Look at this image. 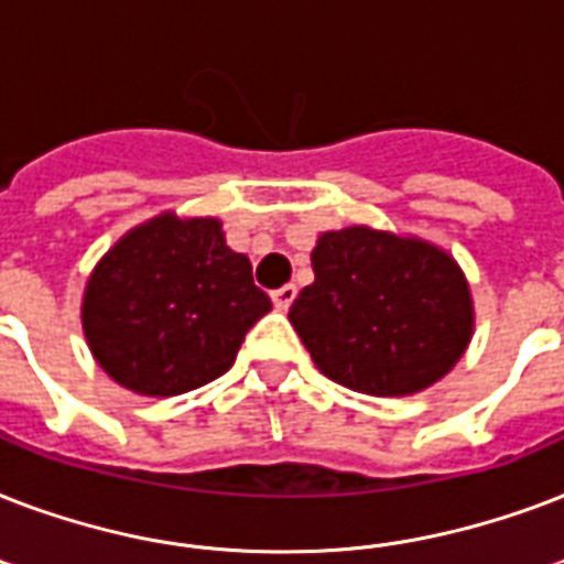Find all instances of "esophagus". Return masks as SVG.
Returning <instances> with one entry per match:
<instances>
[{
  "label": "esophagus",
  "instance_id": "esophagus-1",
  "mask_svg": "<svg viewBox=\"0 0 564 564\" xmlns=\"http://www.w3.org/2000/svg\"><path fill=\"white\" fill-rule=\"evenodd\" d=\"M295 295H299V286H295V283H283V286H278V290L272 292L274 307L286 310L292 301H295Z\"/></svg>",
  "mask_w": 564,
  "mask_h": 564
}]
</instances>
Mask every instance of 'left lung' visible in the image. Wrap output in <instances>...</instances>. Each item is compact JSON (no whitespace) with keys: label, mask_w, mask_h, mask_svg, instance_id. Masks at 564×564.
<instances>
[{"label":"left lung","mask_w":564,"mask_h":564,"mask_svg":"<svg viewBox=\"0 0 564 564\" xmlns=\"http://www.w3.org/2000/svg\"><path fill=\"white\" fill-rule=\"evenodd\" d=\"M313 272L290 322L322 375L354 392H421L454 369L471 339L459 265L421 239L330 230L313 248Z\"/></svg>","instance_id":"8db88e82"}]
</instances>
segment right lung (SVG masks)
Here are the masks:
<instances>
[{
  "mask_svg": "<svg viewBox=\"0 0 564 564\" xmlns=\"http://www.w3.org/2000/svg\"><path fill=\"white\" fill-rule=\"evenodd\" d=\"M272 310L216 219L172 213L134 228L96 265L82 322L93 357L131 392H189L234 366Z\"/></svg>",
  "mask_w": 564,
  "mask_h": 564,
  "instance_id": "1",
  "label": "right lung"
}]
</instances>
